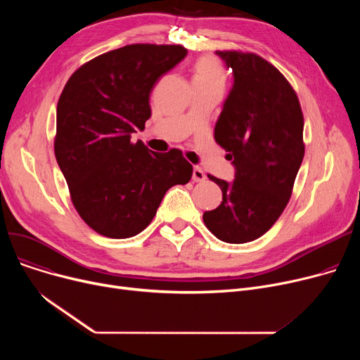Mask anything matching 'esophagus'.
I'll list each match as a JSON object with an SVG mask.
<instances>
[{"label":"esophagus","mask_w":360,"mask_h":360,"mask_svg":"<svg viewBox=\"0 0 360 360\" xmlns=\"http://www.w3.org/2000/svg\"><path fill=\"white\" fill-rule=\"evenodd\" d=\"M193 179H194L195 182H202V181H205V175H204V172H202V170H201L198 166H194V169H193Z\"/></svg>","instance_id":"obj_1"}]
</instances>
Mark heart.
I'll use <instances>...</instances> for the list:
<instances>
[{"label": "heart", "instance_id": "b5f03b06", "mask_svg": "<svg viewBox=\"0 0 360 360\" xmlns=\"http://www.w3.org/2000/svg\"><path fill=\"white\" fill-rule=\"evenodd\" d=\"M224 82H226V74L217 58H214L212 55H204L197 60L194 65L193 83L216 84L223 87Z\"/></svg>", "mask_w": 360, "mask_h": 360}]
</instances>
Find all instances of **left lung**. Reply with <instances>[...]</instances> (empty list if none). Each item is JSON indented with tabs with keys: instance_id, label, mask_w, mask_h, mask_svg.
Instances as JSON below:
<instances>
[{
	"instance_id": "8db88e82",
	"label": "left lung",
	"mask_w": 360,
	"mask_h": 360,
	"mask_svg": "<svg viewBox=\"0 0 360 360\" xmlns=\"http://www.w3.org/2000/svg\"><path fill=\"white\" fill-rule=\"evenodd\" d=\"M233 86L214 127V140L235 167L232 182L209 175L221 190L202 220L223 242L245 243L266 233L285 210L304 160V115L289 82L255 53L216 51Z\"/></svg>"
}]
</instances>
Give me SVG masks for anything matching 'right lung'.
I'll return each instance as SVG.
<instances>
[{
  "label": "right lung",
  "instance_id": "right-lung-1",
  "mask_svg": "<svg viewBox=\"0 0 360 360\" xmlns=\"http://www.w3.org/2000/svg\"><path fill=\"white\" fill-rule=\"evenodd\" d=\"M185 56L181 45H127L82 65L61 93L55 158L75 210L103 236L144 231L169 188L193 176L181 150L155 153L131 143L151 115L156 82Z\"/></svg>",
  "mask_w": 360,
  "mask_h": 360
}]
</instances>
